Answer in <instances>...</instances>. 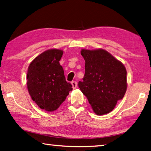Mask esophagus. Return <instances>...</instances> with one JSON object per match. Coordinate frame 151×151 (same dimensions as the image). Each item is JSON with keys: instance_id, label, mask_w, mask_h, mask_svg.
I'll list each match as a JSON object with an SVG mask.
<instances>
[{"instance_id": "1", "label": "esophagus", "mask_w": 151, "mask_h": 151, "mask_svg": "<svg viewBox=\"0 0 151 151\" xmlns=\"http://www.w3.org/2000/svg\"><path fill=\"white\" fill-rule=\"evenodd\" d=\"M71 84L73 86V89H75V88H76V87H77V82H75V81H73L71 82Z\"/></svg>"}]
</instances>
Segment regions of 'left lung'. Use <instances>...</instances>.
<instances>
[{
	"instance_id": "left-lung-1",
	"label": "left lung",
	"mask_w": 151,
	"mask_h": 151,
	"mask_svg": "<svg viewBox=\"0 0 151 151\" xmlns=\"http://www.w3.org/2000/svg\"><path fill=\"white\" fill-rule=\"evenodd\" d=\"M81 53L86 62L85 74L78 87L96 114L110 113L126 93V68L104 49H82Z\"/></svg>"
}]
</instances>
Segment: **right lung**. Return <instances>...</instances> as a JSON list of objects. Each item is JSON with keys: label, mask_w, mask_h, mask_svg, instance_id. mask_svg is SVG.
I'll use <instances>...</instances> for the list:
<instances>
[{"label": "right lung", "mask_w": 151, "mask_h": 151, "mask_svg": "<svg viewBox=\"0 0 151 151\" xmlns=\"http://www.w3.org/2000/svg\"><path fill=\"white\" fill-rule=\"evenodd\" d=\"M62 50L52 49L37 56L30 64L27 72V88L32 100L47 111L56 110L71 91L59 61Z\"/></svg>", "instance_id": "obj_1"}]
</instances>
